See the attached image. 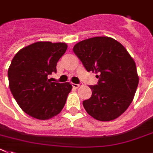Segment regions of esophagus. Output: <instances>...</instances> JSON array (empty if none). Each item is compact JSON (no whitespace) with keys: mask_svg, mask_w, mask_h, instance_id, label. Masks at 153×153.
<instances>
[{"mask_svg":"<svg viewBox=\"0 0 153 153\" xmlns=\"http://www.w3.org/2000/svg\"><path fill=\"white\" fill-rule=\"evenodd\" d=\"M81 85H82V83H80V84H74V83H73L72 86L75 88H78L79 86H80Z\"/></svg>","mask_w":153,"mask_h":153,"instance_id":"34e87169","label":"esophagus"}]
</instances>
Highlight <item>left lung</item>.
Here are the masks:
<instances>
[{"label":"left lung","mask_w":153,"mask_h":153,"mask_svg":"<svg viewBox=\"0 0 153 153\" xmlns=\"http://www.w3.org/2000/svg\"><path fill=\"white\" fill-rule=\"evenodd\" d=\"M73 51L99 79L97 85L89 86L92 96L83 101L85 110L101 121L120 116L131 103L138 85L135 63L126 49L113 38L97 36L78 43Z\"/></svg>","instance_id":"obj_1"}]
</instances>
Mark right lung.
Returning <instances> with one entry per match:
<instances>
[{
    "mask_svg": "<svg viewBox=\"0 0 153 153\" xmlns=\"http://www.w3.org/2000/svg\"><path fill=\"white\" fill-rule=\"evenodd\" d=\"M66 43L36 42L15 54L9 67V88L22 110L39 120L61 112L72 85L51 82L57 64L67 50Z\"/></svg>",
    "mask_w": 153,
    "mask_h": 153,
    "instance_id": "obj_1",
    "label": "right lung"
}]
</instances>
